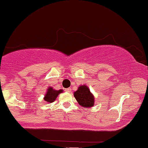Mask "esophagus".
Segmentation results:
<instances>
[{
  "instance_id": "esophagus-1",
  "label": "esophagus",
  "mask_w": 148,
  "mask_h": 148,
  "mask_svg": "<svg viewBox=\"0 0 148 148\" xmlns=\"http://www.w3.org/2000/svg\"><path fill=\"white\" fill-rule=\"evenodd\" d=\"M71 88H66L65 90H64V91L65 92H71Z\"/></svg>"
}]
</instances>
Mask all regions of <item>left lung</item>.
Returning <instances> with one entry per match:
<instances>
[{"label":"left lung","instance_id":"1","mask_svg":"<svg viewBox=\"0 0 148 148\" xmlns=\"http://www.w3.org/2000/svg\"><path fill=\"white\" fill-rule=\"evenodd\" d=\"M74 97L81 106L88 108L94 106V97L86 86H81L74 94Z\"/></svg>","mask_w":148,"mask_h":148}]
</instances>
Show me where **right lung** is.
Masks as SVG:
<instances>
[{
    "label": "right lung",
    "mask_w": 148,
    "mask_h": 148,
    "mask_svg": "<svg viewBox=\"0 0 148 148\" xmlns=\"http://www.w3.org/2000/svg\"><path fill=\"white\" fill-rule=\"evenodd\" d=\"M62 92V90H53L51 87L48 88V90L47 92V94L45 96V101L49 103H51L55 101L56 97H58L60 93H61Z\"/></svg>",
    "instance_id": "1"
}]
</instances>
